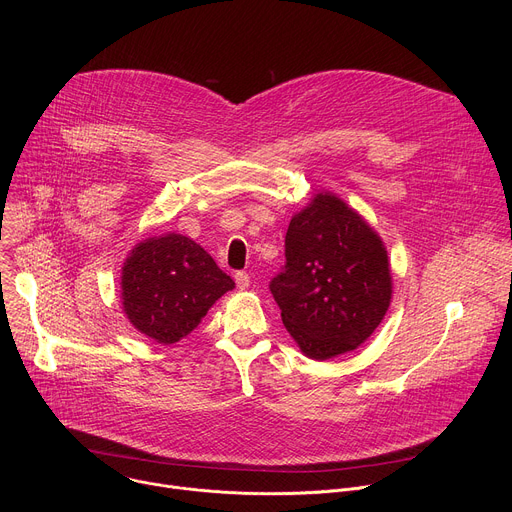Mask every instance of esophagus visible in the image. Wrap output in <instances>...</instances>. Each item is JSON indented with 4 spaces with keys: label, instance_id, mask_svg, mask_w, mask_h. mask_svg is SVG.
<instances>
[{
    "label": "esophagus",
    "instance_id": "esophagus-1",
    "mask_svg": "<svg viewBox=\"0 0 512 512\" xmlns=\"http://www.w3.org/2000/svg\"><path fill=\"white\" fill-rule=\"evenodd\" d=\"M235 281H237V287H239V289H247L249 283H251V277H249L247 271H237V273H235Z\"/></svg>",
    "mask_w": 512,
    "mask_h": 512
}]
</instances>
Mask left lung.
<instances>
[{
    "label": "left lung",
    "mask_w": 512,
    "mask_h": 512,
    "mask_svg": "<svg viewBox=\"0 0 512 512\" xmlns=\"http://www.w3.org/2000/svg\"><path fill=\"white\" fill-rule=\"evenodd\" d=\"M269 289L285 330L308 358L352 352L389 310L393 275L387 247L352 206L322 190L291 216L285 267Z\"/></svg>",
    "instance_id": "obj_1"
}]
</instances>
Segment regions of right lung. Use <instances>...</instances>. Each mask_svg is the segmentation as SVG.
Listing matches in <instances>:
<instances>
[{
	"mask_svg": "<svg viewBox=\"0 0 512 512\" xmlns=\"http://www.w3.org/2000/svg\"><path fill=\"white\" fill-rule=\"evenodd\" d=\"M233 287L231 275L180 233L139 241L121 267V306L127 320L164 346L188 336Z\"/></svg>",
	"mask_w": 512,
	"mask_h": 512,
	"instance_id": "obj_1",
	"label": "right lung"
}]
</instances>
